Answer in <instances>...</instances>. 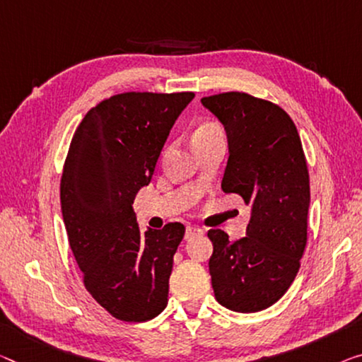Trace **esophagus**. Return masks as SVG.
I'll list each match as a JSON object with an SVG mask.
<instances>
[{
    "label": "esophagus",
    "instance_id": "1",
    "mask_svg": "<svg viewBox=\"0 0 362 362\" xmlns=\"http://www.w3.org/2000/svg\"><path fill=\"white\" fill-rule=\"evenodd\" d=\"M199 235H204V231L200 230L199 226H192V225H189V226H186V235H185V238L187 239H192L194 236H199Z\"/></svg>",
    "mask_w": 362,
    "mask_h": 362
}]
</instances>
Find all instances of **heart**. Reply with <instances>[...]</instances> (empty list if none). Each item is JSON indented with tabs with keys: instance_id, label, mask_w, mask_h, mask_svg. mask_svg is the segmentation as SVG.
<instances>
[{
	"instance_id": "b5f03b06",
	"label": "heart",
	"mask_w": 362,
	"mask_h": 362,
	"mask_svg": "<svg viewBox=\"0 0 362 362\" xmlns=\"http://www.w3.org/2000/svg\"><path fill=\"white\" fill-rule=\"evenodd\" d=\"M212 131H220V127H216L215 124H204L196 131V134H202V132H212Z\"/></svg>"
}]
</instances>
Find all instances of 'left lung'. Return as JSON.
<instances>
[{
    "label": "left lung",
    "instance_id": "8db88e82",
    "mask_svg": "<svg viewBox=\"0 0 362 362\" xmlns=\"http://www.w3.org/2000/svg\"><path fill=\"white\" fill-rule=\"evenodd\" d=\"M225 127L228 163L221 189L251 207L246 236L210 230L209 260L216 301L235 313L275 304L299 270L308 241L309 173L301 139L285 110L243 92L204 97Z\"/></svg>",
    "mask_w": 362,
    "mask_h": 362
}]
</instances>
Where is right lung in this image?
<instances>
[{
    "label": "right lung",
    "mask_w": 362,
    "mask_h": 362,
    "mask_svg": "<svg viewBox=\"0 0 362 362\" xmlns=\"http://www.w3.org/2000/svg\"><path fill=\"white\" fill-rule=\"evenodd\" d=\"M192 92H127L88 110L61 177L69 246L93 299L124 322H146L168 304L173 255L185 225L141 231L132 210Z\"/></svg>",
    "instance_id": "1"
}]
</instances>
